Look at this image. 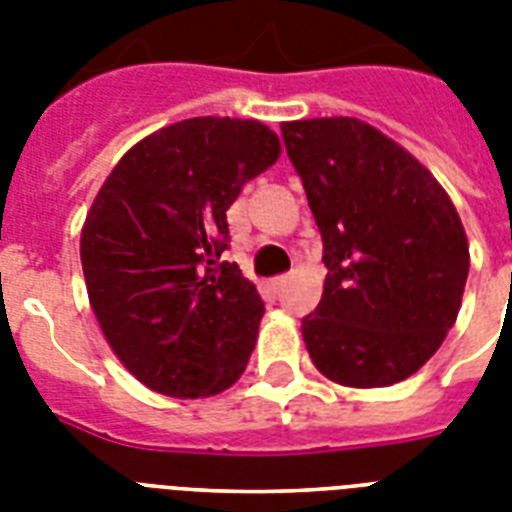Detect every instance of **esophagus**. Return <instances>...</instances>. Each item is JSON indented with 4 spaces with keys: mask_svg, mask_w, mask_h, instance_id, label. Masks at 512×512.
<instances>
[{
    "mask_svg": "<svg viewBox=\"0 0 512 512\" xmlns=\"http://www.w3.org/2000/svg\"><path fill=\"white\" fill-rule=\"evenodd\" d=\"M287 284H289L287 276H279V279H273L271 284H268V287H271L273 292H276V295H279V292H284V287H287Z\"/></svg>",
    "mask_w": 512,
    "mask_h": 512,
    "instance_id": "obj_1",
    "label": "esophagus"
}]
</instances>
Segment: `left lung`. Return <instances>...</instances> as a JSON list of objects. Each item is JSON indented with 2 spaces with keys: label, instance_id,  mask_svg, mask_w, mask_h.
I'll return each mask as SVG.
<instances>
[{
  "label": "left lung",
  "instance_id": "1",
  "mask_svg": "<svg viewBox=\"0 0 512 512\" xmlns=\"http://www.w3.org/2000/svg\"><path fill=\"white\" fill-rule=\"evenodd\" d=\"M324 241V295L303 340L324 377L385 388L444 342L468 281V236L438 180L350 116L281 124Z\"/></svg>",
  "mask_w": 512,
  "mask_h": 512
}]
</instances>
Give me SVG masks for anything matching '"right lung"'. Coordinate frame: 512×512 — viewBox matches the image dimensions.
<instances>
[{"label":"right lung","mask_w":512,"mask_h":512,"mask_svg":"<svg viewBox=\"0 0 512 512\" xmlns=\"http://www.w3.org/2000/svg\"><path fill=\"white\" fill-rule=\"evenodd\" d=\"M263 122L196 116L119 159L82 228L95 319L127 372L172 398L223 393L255 350L265 305L228 249V207L271 167Z\"/></svg>","instance_id":"add662e5"}]
</instances>
